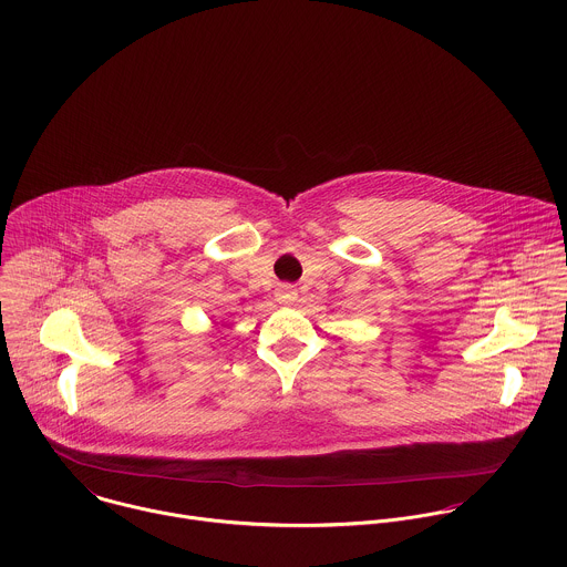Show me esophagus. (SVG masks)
Segmentation results:
<instances>
[{
  "label": "esophagus",
  "mask_w": 567,
  "mask_h": 567,
  "mask_svg": "<svg viewBox=\"0 0 567 567\" xmlns=\"http://www.w3.org/2000/svg\"><path fill=\"white\" fill-rule=\"evenodd\" d=\"M297 297H299V292H297L292 286H288V284H281V286L275 290V299H277L279 303H284V306H292V303L297 301Z\"/></svg>",
  "instance_id": "34e87169"
}]
</instances>
